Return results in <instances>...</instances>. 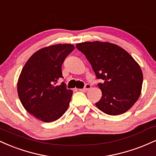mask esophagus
Wrapping results in <instances>:
<instances>
[{
	"label": "esophagus",
	"mask_w": 156,
	"mask_h": 156,
	"mask_svg": "<svg viewBox=\"0 0 156 156\" xmlns=\"http://www.w3.org/2000/svg\"><path fill=\"white\" fill-rule=\"evenodd\" d=\"M90 88H91V85H90V84L87 83L85 85V87H84L83 89H80L79 90L81 91V92H87V91H88Z\"/></svg>",
	"instance_id": "34e87169"
}]
</instances>
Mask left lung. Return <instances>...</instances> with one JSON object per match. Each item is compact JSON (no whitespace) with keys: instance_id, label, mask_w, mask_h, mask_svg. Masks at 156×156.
<instances>
[{"instance_id":"obj_1","label":"left lung","mask_w":156,"mask_h":156,"mask_svg":"<svg viewBox=\"0 0 156 156\" xmlns=\"http://www.w3.org/2000/svg\"><path fill=\"white\" fill-rule=\"evenodd\" d=\"M92 65L102 97L95 103L108 115H119L134 105L141 94L143 74L140 66L123 48L108 42H85L76 44Z\"/></svg>"}]
</instances>
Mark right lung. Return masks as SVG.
I'll return each instance as SVG.
<instances>
[{"label":"right lung","mask_w":156,"mask_h":156,"mask_svg":"<svg viewBox=\"0 0 156 156\" xmlns=\"http://www.w3.org/2000/svg\"><path fill=\"white\" fill-rule=\"evenodd\" d=\"M71 44L48 46L35 52L26 62L17 81V93L28 113L45 122L57 120L68 108L73 91L64 83L62 65L74 50Z\"/></svg>","instance_id":"obj_1"}]
</instances>
